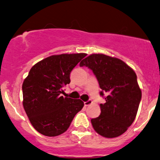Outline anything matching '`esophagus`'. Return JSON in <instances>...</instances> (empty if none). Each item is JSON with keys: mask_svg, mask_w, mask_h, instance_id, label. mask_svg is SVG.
Here are the masks:
<instances>
[{"mask_svg": "<svg viewBox=\"0 0 160 160\" xmlns=\"http://www.w3.org/2000/svg\"><path fill=\"white\" fill-rule=\"evenodd\" d=\"M91 103H92V100H88L87 102H85V103H84V104H85V107H88V106L91 105Z\"/></svg>", "mask_w": 160, "mask_h": 160, "instance_id": "1", "label": "esophagus"}]
</instances>
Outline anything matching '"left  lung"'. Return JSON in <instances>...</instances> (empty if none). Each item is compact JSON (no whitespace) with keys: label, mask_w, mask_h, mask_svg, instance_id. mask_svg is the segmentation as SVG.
<instances>
[{"label":"left lung","mask_w":160,"mask_h":160,"mask_svg":"<svg viewBox=\"0 0 160 160\" xmlns=\"http://www.w3.org/2000/svg\"><path fill=\"white\" fill-rule=\"evenodd\" d=\"M84 66L96 75L100 95H106L100 115L91 120L93 128L104 138L119 137L133 123L141 100L136 73L120 59L103 53L89 55L80 62Z\"/></svg>","instance_id":"8db88e82"}]
</instances>
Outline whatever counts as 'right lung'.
I'll return each instance as SVG.
<instances>
[{
    "instance_id": "obj_1",
    "label": "right lung",
    "mask_w": 160,
    "mask_h": 160,
    "mask_svg": "<svg viewBox=\"0 0 160 160\" xmlns=\"http://www.w3.org/2000/svg\"><path fill=\"white\" fill-rule=\"evenodd\" d=\"M86 53L52 55L30 69L22 84V105L32 126L48 137L64 133L77 112L83 108L80 99L63 98L62 87L70 83L71 71Z\"/></svg>"
}]
</instances>
